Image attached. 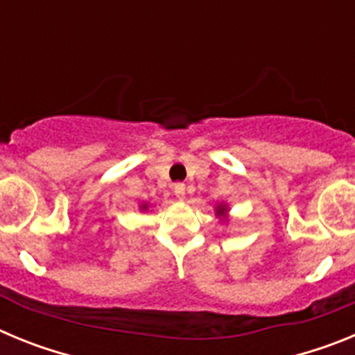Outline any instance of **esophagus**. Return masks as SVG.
<instances>
[{
    "instance_id": "obj_1",
    "label": "esophagus",
    "mask_w": 355,
    "mask_h": 355,
    "mask_svg": "<svg viewBox=\"0 0 355 355\" xmlns=\"http://www.w3.org/2000/svg\"><path fill=\"white\" fill-rule=\"evenodd\" d=\"M174 196L178 197V199H184V184L183 183L174 184Z\"/></svg>"
}]
</instances>
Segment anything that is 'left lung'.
Returning <instances> with one entry per match:
<instances>
[{"mask_svg": "<svg viewBox=\"0 0 355 355\" xmlns=\"http://www.w3.org/2000/svg\"><path fill=\"white\" fill-rule=\"evenodd\" d=\"M225 213H227V208H225L224 205L216 206V215H218V216H224Z\"/></svg>", "mask_w": 355, "mask_h": 355, "instance_id": "8db88e82", "label": "left lung"}]
</instances>
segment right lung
Returning <instances> with one entry per match:
<instances>
[{
	"instance_id": "obj_1",
	"label": "right lung",
	"mask_w": 355,
	"mask_h": 355,
	"mask_svg": "<svg viewBox=\"0 0 355 355\" xmlns=\"http://www.w3.org/2000/svg\"><path fill=\"white\" fill-rule=\"evenodd\" d=\"M142 209H147V205H142Z\"/></svg>"
}]
</instances>
